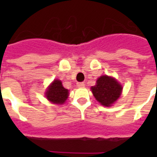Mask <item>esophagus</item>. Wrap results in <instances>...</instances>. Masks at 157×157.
<instances>
[{
  "label": "esophagus",
  "instance_id": "obj_1",
  "mask_svg": "<svg viewBox=\"0 0 157 157\" xmlns=\"http://www.w3.org/2000/svg\"><path fill=\"white\" fill-rule=\"evenodd\" d=\"M76 85H77L78 87H84V86H85V83H84V82H78Z\"/></svg>",
  "mask_w": 157,
  "mask_h": 157
}]
</instances>
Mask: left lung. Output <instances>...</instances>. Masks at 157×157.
<instances>
[{"mask_svg":"<svg viewBox=\"0 0 157 157\" xmlns=\"http://www.w3.org/2000/svg\"><path fill=\"white\" fill-rule=\"evenodd\" d=\"M122 86L112 76H102L97 80L96 85L91 87L96 100L105 107H111L120 98Z\"/></svg>","mask_w":157,"mask_h":157,"instance_id":"left-lung-1","label":"left lung"}]
</instances>
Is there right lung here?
Instances as JSON below:
<instances>
[{
  "instance_id": "obj_1",
  "label": "right lung",
  "mask_w": 157,
  "mask_h": 157,
  "mask_svg": "<svg viewBox=\"0 0 157 157\" xmlns=\"http://www.w3.org/2000/svg\"><path fill=\"white\" fill-rule=\"evenodd\" d=\"M68 95V90L64 88L59 80H54L45 92L46 98L54 104H63Z\"/></svg>"
}]
</instances>
